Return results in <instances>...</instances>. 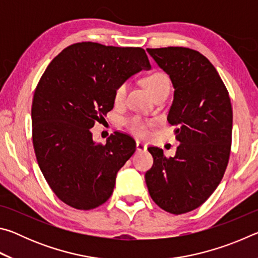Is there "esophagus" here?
<instances>
[{"label": "esophagus", "mask_w": 258, "mask_h": 258, "mask_svg": "<svg viewBox=\"0 0 258 258\" xmlns=\"http://www.w3.org/2000/svg\"><path fill=\"white\" fill-rule=\"evenodd\" d=\"M137 150L138 151H146L147 150V145L143 142L137 141Z\"/></svg>", "instance_id": "34e87169"}]
</instances>
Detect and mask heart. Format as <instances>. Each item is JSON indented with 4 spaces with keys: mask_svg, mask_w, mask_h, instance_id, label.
I'll use <instances>...</instances> for the list:
<instances>
[{
    "mask_svg": "<svg viewBox=\"0 0 258 258\" xmlns=\"http://www.w3.org/2000/svg\"><path fill=\"white\" fill-rule=\"evenodd\" d=\"M143 84L147 87L152 97H155L157 93L161 91L169 90V81L165 74L160 72L151 73L143 78ZM126 91H127V83L123 82L116 87L115 92H113V101L116 103H120L124 101ZM126 127L131 132L139 135V137H146L149 130V123L146 119L141 118L140 116H133L126 120Z\"/></svg>",
    "mask_w": 258,
    "mask_h": 258,
    "instance_id": "heart-1",
    "label": "heart"
}]
</instances>
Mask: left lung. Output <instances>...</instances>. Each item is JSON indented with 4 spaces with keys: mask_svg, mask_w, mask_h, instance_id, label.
I'll list each match as a JSON object with an SVG mask.
<instances>
[{
    "mask_svg": "<svg viewBox=\"0 0 258 258\" xmlns=\"http://www.w3.org/2000/svg\"><path fill=\"white\" fill-rule=\"evenodd\" d=\"M174 86L167 120L180 141L174 157L149 147L154 165L146 173L150 197L164 211L184 214L211 197L223 178L232 142L229 92L206 56L182 46L147 49Z\"/></svg>",
    "mask_w": 258,
    "mask_h": 258,
    "instance_id": "obj_1",
    "label": "left lung"
}]
</instances>
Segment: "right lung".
<instances>
[{"instance_id": "obj_1", "label": "right lung", "mask_w": 258, "mask_h": 258, "mask_svg": "<svg viewBox=\"0 0 258 258\" xmlns=\"http://www.w3.org/2000/svg\"><path fill=\"white\" fill-rule=\"evenodd\" d=\"M150 67L141 47L82 42L45 69L33 98V146L47 184L68 206L89 211L110 198L137 145L121 132L95 143L90 128L113 108L116 87Z\"/></svg>"}]
</instances>
